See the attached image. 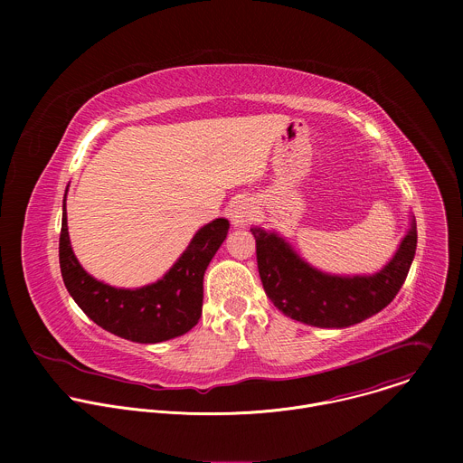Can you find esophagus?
I'll return each instance as SVG.
<instances>
[{
  "label": "esophagus",
  "instance_id": "obj_1",
  "mask_svg": "<svg viewBox=\"0 0 463 463\" xmlns=\"http://www.w3.org/2000/svg\"><path fill=\"white\" fill-rule=\"evenodd\" d=\"M231 218H232V223L236 227H241V225H247L250 220H252V207L245 202H236L232 205V211H231Z\"/></svg>",
  "mask_w": 463,
  "mask_h": 463
}]
</instances>
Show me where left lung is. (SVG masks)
Instances as JSON below:
<instances>
[{"label":"left lung","instance_id":"left-lung-1","mask_svg":"<svg viewBox=\"0 0 463 463\" xmlns=\"http://www.w3.org/2000/svg\"><path fill=\"white\" fill-rule=\"evenodd\" d=\"M261 286L288 317L317 327H346L386 307L402 289L416 254V222L388 266L373 277H332L309 268L277 234L250 229Z\"/></svg>","mask_w":463,"mask_h":463}]
</instances>
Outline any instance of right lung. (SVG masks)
I'll return each mask as SVG.
<instances>
[{
  "mask_svg": "<svg viewBox=\"0 0 463 463\" xmlns=\"http://www.w3.org/2000/svg\"><path fill=\"white\" fill-rule=\"evenodd\" d=\"M227 231V220H214L197 231L163 280L141 289H117L82 269L70 243L63 200L58 245L61 279L79 307L106 332L143 345L163 343L186 334L200 320L203 275Z\"/></svg>",
  "mask_w": 463,
  "mask_h": 463,
  "instance_id": "right-lung-1",
  "label": "right lung"
}]
</instances>
